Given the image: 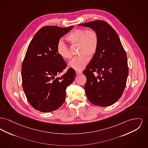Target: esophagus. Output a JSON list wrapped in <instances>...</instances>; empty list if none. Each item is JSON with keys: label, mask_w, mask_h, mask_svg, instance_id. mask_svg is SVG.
I'll list each match as a JSON object with an SVG mask.
<instances>
[{"label": "esophagus", "mask_w": 148, "mask_h": 148, "mask_svg": "<svg viewBox=\"0 0 148 148\" xmlns=\"http://www.w3.org/2000/svg\"><path fill=\"white\" fill-rule=\"evenodd\" d=\"M82 71H76V74L77 75H79V74H82Z\"/></svg>", "instance_id": "34e87169"}]
</instances>
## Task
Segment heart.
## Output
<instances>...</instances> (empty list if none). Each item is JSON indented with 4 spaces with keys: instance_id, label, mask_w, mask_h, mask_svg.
Returning <instances> with one entry per match:
<instances>
[{
    "instance_id": "heart-1",
    "label": "heart",
    "mask_w": 148,
    "mask_h": 148,
    "mask_svg": "<svg viewBox=\"0 0 148 148\" xmlns=\"http://www.w3.org/2000/svg\"><path fill=\"white\" fill-rule=\"evenodd\" d=\"M66 38L71 44H79L78 53H80L70 61L68 66L77 71H81L89 62L88 55L92 56L96 53L98 45V35L92 29L77 28L70 32ZM56 51L63 59L69 60L71 58L68 46L62 40L58 42Z\"/></svg>"
}]
</instances>
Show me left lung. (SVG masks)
I'll use <instances>...</instances> for the list:
<instances>
[{"instance_id": "obj_1", "label": "left lung", "mask_w": 148, "mask_h": 148, "mask_svg": "<svg viewBox=\"0 0 148 148\" xmlns=\"http://www.w3.org/2000/svg\"><path fill=\"white\" fill-rule=\"evenodd\" d=\"M78 26L90 28L98 36L97 50L83 71L87 98L96 106H111L120 98L126 86L129 74L126 52L119 36L106 22L95 21Z\"/></svg>"}]
</instances>
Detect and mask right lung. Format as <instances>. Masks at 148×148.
Masks as SVG:
<instances>
[{
    "mask_svg": "<svg viewBox=\"0 0 148 148\" xmlns=\"http://www.w3.org/2000/svg\"><path fill=\"white\" fill-rule=\"evenodd\" d=\"M73 28L43 27L28 47L22 66V86L29 103L41 112H52L61 107L65 100L66 89L75 77L71 68L60 77H56L66 67L57 53L56 46Z\"/></svg>",
    "mask_w": 148,
    "mask_h": 148,
    "instance_id": "add662e5",
    "label": "right lung"
}]
</instances>
